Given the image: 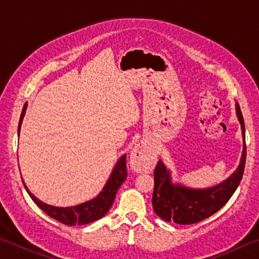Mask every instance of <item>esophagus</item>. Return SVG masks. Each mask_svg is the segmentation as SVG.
<instances>
[{
  "label": "esophagus",
  "mask_w": 259,
  "mask_h": 259,
  "mask_svg": "<svg viewBox=\"0 0 259 259\" xmlns=\"http://www.w3.org/2000/svg\"><path fill=\"white\" fill-rule=\"evenodd\" d=\"M154 153L148 146L139 144L136 146L130 155L131 166L139 172L150 171L153 163H154Z\"/></svg>",
  "instance_id": "1"
}]
</instances>
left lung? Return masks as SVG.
<instances>
[{
    "mask_svg": "<svg viewBox=\"0 0 259 259\" xmlns=\"http://www.w3.org/2000/svg\"><path fill=\"white\" fill-rule=\"evenodd\" d=\"M235 108L243 135V151L239 168L230 178L217 186L204 190H192L182 185H172L170 182L169 170H166L165 165L159 161L154 169V192L152 203L153 209L160 218L181 225L196 224L217 212L233 195L242 179L247 156L244 121L238 103L235 104Z\"/></svg>",
    "mask_w": 259,
    "mask_h": 259,
    "instance_id": "obj_1",
    "label": "left lung"
}]
</instances>
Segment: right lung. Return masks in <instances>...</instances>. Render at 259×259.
I'll return each instance as SVG.
<instances>
[{"label":"right lung","instance_id":"obj_1","mask_svg":"<svg viewBox=\"0 0 259 259\" xmlns=\"http://www.w3.org/2000/svg\"><path fill=\"white\" fill-rule=\"evenodd\" d=\"M26 108H27V103L24 105L23 112H21L18 124V135ZM126 175H128V172H126V156L123 155L119 161H117V163L115 165V168L113 169V172L111 175V177H109L107 184L105 185L103 192H100V194L97 198L88 201V202H84L82 204L75 205V207L68 208L52 207V205L43 203L42 201L38 200L36 196L28 191L27 186L25 185L24 182L23 183L26 191L28 193V195L32 198L34 202L38 205V208H41L48 216H50L56 219V221L60 222L61 224L73 226L89 224V223H93L95 221H97V219L104 217L109 210V208L112 207L114 199H115L116 192L121 187L122 183L125 181Z\"/></svg>","mask_w":259,"mask_h":259}]
</instances>
